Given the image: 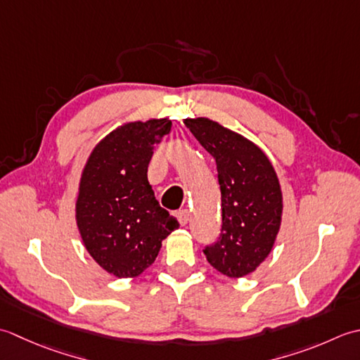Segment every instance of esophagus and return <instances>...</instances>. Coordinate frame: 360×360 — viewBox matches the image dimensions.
<instances>
[{"label":"esophagus","instance_id":"esophagus-1","mask_svg":"<svg viewBox=\"0 0 360 360\" xmlns=\"http://www.w3.org/2000/svg\"><path fill=\"white\" fill-rule=\"evenodd\" d=\"M177 219L181 225H186L189 221V211L188 210H179L177 211Z\"/></svg>","mask_w":360,"mask_h":360}]
</instances>
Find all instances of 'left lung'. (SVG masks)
Returning a JSON list of instances; mask_svg holds the SVG:
<instances>
[{"instance_id":"1","label":"left lung","mask_w":360,"mask_h":360,"mask_svg":"<svg viewBox=\"0 0 360 360\" xmlns=\"http://www.w3.org/2000/svg\"><path fill=\"white\" fill-rule=\"evenodd\" d=\"M203 149L216 160L221 186L222 229L203 248L219 272L240 278L259 266L281 225L283 195L272 163L258 146L207 118L185 120Z\"/></svg>"}]
</instances>
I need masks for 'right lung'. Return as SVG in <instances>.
Listing matches in <instances>:
<instances>
[{"label": "right lung", "instance_id": "add662e5", "mask_svg": "<svg viewBox=\"0 0 360 360\" xmlns=\"http://www.w3.org/2000/svg\"><path fill=\"white\" fill-rule=\"evenodd\" d=\"M171 127L169 120L126 124L102 139L84 167L76 203L80 236L93 259L118 278L150 267L161 240L180 226L148 181L153 149Z\"/></svg>", "mask_w": 360, "mask_h": 360}]
</instances>
